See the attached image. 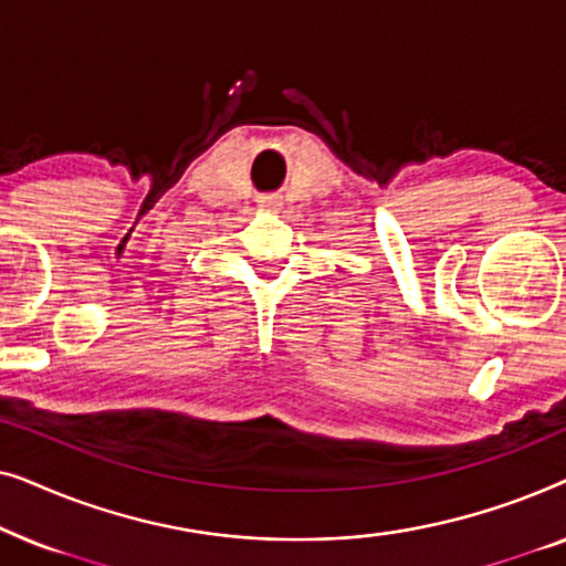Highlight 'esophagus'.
<instances>
[{
	"label": "esophagus",
	"mask_w": 566,
	"mask_h": 566,
	"mask_svg": "<svg viewBox=\"0 0 566 566\" xmlns=\"http://www.w3.org/2000/svg\"><path fill=\"white\" fill-rule=\"evenodd\" d=\"M260 206L265 208V211H275V208L281 206V200L273 198V196H268V198H260Z\"/></svg>",
	"instance_id": "1"
}]
</instances>
